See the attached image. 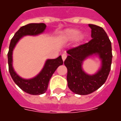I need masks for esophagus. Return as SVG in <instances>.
I'll return each instance as SVG.
<instances>
[{"instance_id": "1", "label": "esophagus", "mask_w": 121, "mask_h": 121, "mask_svg": "<svg viewBox=\"0 0 121 121\" xmlns=\"http://www.w3.org/2000/svg\"><path fill=\"white\" fill-rule=\"evenodd\" d=\"M61 57H62V60H63V61H65V60L66 58H67V54H63L62 56H61Z\"/></svg>"}]
</instances>
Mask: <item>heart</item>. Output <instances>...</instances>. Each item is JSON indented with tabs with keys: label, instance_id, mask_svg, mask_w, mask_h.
<instances>
[{
	"label": "heart",
	"instance_id": "1",
	"mask_svg": "<svg viewBox=\"0 0 121 121\" xmlns=\"http://www.w3.org/2000/svg\"><path fill=\"white\" fill-rule=\"evenodd\" d=\"M79 31L76 28H67L61 34V37L65 41H72L76 37L77 42H80L84 39L83 34H78Z\"/></svg>",
	"mask_w": 121,
	"mask_h": 121
}]
</instances>
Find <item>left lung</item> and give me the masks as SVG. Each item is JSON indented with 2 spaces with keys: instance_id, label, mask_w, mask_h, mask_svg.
<instances>
[{
  "instance_id": "left-lung-1",
  "label": "left lung",
  "mask_w": 121,
  "mask_h": 121,
  "mask_svg": "<svg viewBox=\"0 0 121 121\" xmlns=\"http://www.w3.org/2000/svg\"><path fill=\"white\" fill-rule=\"evenodd\" d=\"M92 39L84 45L71 48L64 61L67 69V80L69 89L80 95H88L100 88L105 83L111 69L112 43L102 27L89 24ZM91 56H97L101 61L96 73L89 75L84 71L83 63Z\"/></svg>"
}]
</instances>
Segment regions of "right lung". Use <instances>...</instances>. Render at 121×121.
<instances>
[{"label":"right lung","instance_id":"add662e5","mask_svg":"<svg viewBox=\"0 0 121 121\" xmlns=\"http://www.w3.org/2000/svg\"><path fill=\"white\" fill-rule=\"evenodd\" d=\"M45 29L46 25L44 23H30L21 27L11 40L8 53L9 72L13 80L22 91L33 95H41L47 91L50 78L58 67L63 64L61 56H60L56 59L47 60L39 73L34 78L25 79L18 75L13 69V51L22 37L26 35H38L45 32Z\"/></svg>","mask_w":121,"mask_h":121}]
</instances>
